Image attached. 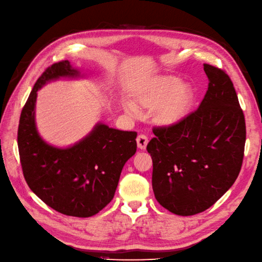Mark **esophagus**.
I'll return each mask as SVG.
<instances>
[{
	"label": "esophagus",
	"mask_w": 262,
	"mask_h": 262,
	"mask_svg": "<svg viewBox=\"0 0 262 262\" xmlns=\"http://www.w3.org/2000/svg\"><path fill=\"white\" fill-rule=\"evenodd\" d=\"M137 143H138L139 148L145 149V147L148 143V138L145 136V134H139L137 138Z\"/></svg>",
	"instance_id": "esophagus-1"
}]
</instances>
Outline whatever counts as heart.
Masks as SVG:
<instances>
[{"label": "heart", "mask_w": 262, "mask_h": 262, "mask_svg": "<svg viewBox=\"0 0 262 262\" xmlns=\"http://www.w3.org/2000/svg\"><path fill=\"white\" fill-rule=\"evenodd\" d=\"M190 92L185 86H180L177 81H165L163 82L156 92L147 97L140 99V102L143 106L156 107L162 103L158 116L162 121H172L176 120L184 114L190 104ZM126 112L130 115H138V109L130 102L124 105Z\"/></svg>", "instance_id": "b5f03b06"}]
</instances>
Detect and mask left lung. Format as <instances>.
<instances>
[{"mask_svg": "<svg viewBox=\"0 0 262 262\" xmlns=\"http://www.w3.org/2000/svg\"><path fill=\"white\" fill-rule=\"evenodd\" d=\"M209 78L200 106L176 123L154 126L146 146L156 200L177 215L201 213L233 186L242 168L246 123L225 71L203 64Z\"/></svg>", "mask_w": 262, "mask_h": 262, "instance_id": "8db88e82", "label": "left lung"}]
</instances>
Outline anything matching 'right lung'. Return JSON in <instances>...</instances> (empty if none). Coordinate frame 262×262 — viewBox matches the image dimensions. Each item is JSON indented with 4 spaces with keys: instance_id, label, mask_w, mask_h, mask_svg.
Segmentation results:
<instances>
[{
    "instance_id": "add662e5",
    "label": "right lung",
    "mask_w": 262,
    "mask_h": 262,
    "mask_svg": "<svg viewBox=\"0 0 262 262\" xmlns=\"http://www.w3.org/2000/svg\"><path fill=\"white\" fill-rule=\"evenodd\" d=\"M78 74L68 60L46 69L21 110L17 143L24 177L31 191L62 214L89 217L113 200L123 166L137 152L138 133L98 123L73 146L47 144L35 123L37 91L51 80Z\"/></svg>"
}]
</instances>
